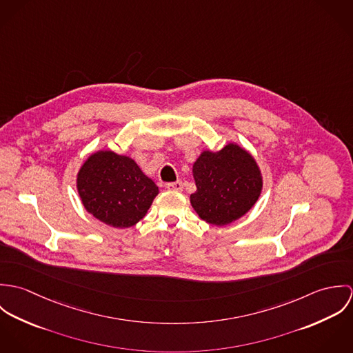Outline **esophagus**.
Masks as SVG:
<instances>
[{
	"label": "esophagus",
	"instance_id": "34e87169",
	"mask_svg": "<svg viewBox=\"0 0 353 353\" xmlns=\"http://www.w3.org/2000/svg\"><path fill=\"white\" fill-rule=\"evenodd\" d=\"M167 190H170V192H182L183 190V183L181 181L168 183L167 185Z\"/></svg>",
	"mask_w": 353,
	"mask_h": 353
}]
</instances>
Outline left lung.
<instances>
[{"label": "left lung", "instance_id": "left-lung-1", "mask_svg": "<svg viewBox=\"0 0 353 353\" xmlns=\"http://www.w3.org/2000/svg\"><path fill=\"white\" fill-rule=\"evenodd\" d=\"M197 186L190 203L203 221L221 227L245 216L258 201L263 179L250 152L236 143L203 150L193 164Z\"/></svg>", "mask_w": 353, "mask_h": 353}]
</instances>
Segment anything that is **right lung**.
I'll use <instances>...</instances> for the list:
<instances>
[{
  "instance_id": "right-lung-1",
  "label": "right lung",
  "mask_w": 353,
  "mask_h": 353,
  "mask_svg": "<svg viewBox=\"0 0 353 353\" xmlns=\"http://www.w3.org/2000/svg\"><path fill=\"white\" fill-rule=\"evenodd\" d=\"M76 188L85 210L114 228L136 225L159 194V188L130 156L107 150L85 159Z\"/></svg>"
}]
</instances>
